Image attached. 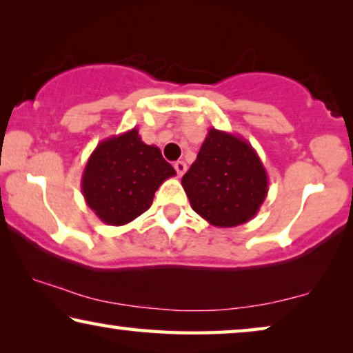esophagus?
Returning <instances> with one entry per match:
<instances>
[{"mask_svg":"<svg viewBox=\"0 0 353 353\" xmlns=\"http://www.w3.org/2000/svg\"><path fill=\"white\" fill-rule=\"evenodd\" d=\"M174 170H176V172H177V176L179 177H182V174L183 172H185V170H187V165L183 161H176L174 163Z\"/></svg>","mask_w":353,"mask_h":353,"instance_id":"34e87169","label":"esophagus"}]
</instances>
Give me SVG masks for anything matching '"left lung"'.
<instances>
[{
	"mask_svg": "<svg viewBox=\"0 0 353 353\" xmlns=\"http://www.w3.org/2000/svg\"><path fill=\"white\" fill-rule=\"evenodd\" d=\"M192 210L214 227L246 224L269 193L259 155L241 136L211 128L182 177Z\"/></svg>",
	"mask_w": 353,
	"mask_h": 353,
	"instance_id": "1",
	"label": "left lung"
}]
</instances>
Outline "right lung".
<instances>
[{"label": "right lung", "instance_id": "add662e5", "mask_svg": "<svg viewBox=\"0 0 353 353\" xmlns=\"http://www.w3.org/2000/svg\"><path fill=\"white\" fill-rule=\"evenodd\" d=\"M176 176L160 148L147 145L139 129L99 142L81 176L86 205L107 225H125L152 206L158 187Z\"/></svg>", "mask_w": 353, "mask_h": 353}]
</instances>
